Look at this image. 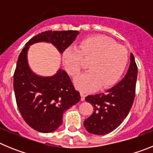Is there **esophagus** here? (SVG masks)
I'll return each mask as SVG.
<instances>
[{"label":"esophagus","instance_id":"obj_1","mask_svg":"<svg viewBox=\"0 0 153 153\" xmlns=\"http://www.w3.org/2000/svg\"><path fill=\"white\" fill-rule=\"evenodd\" d=\"M80 96H81V100L83 101L85 100V97H86V95H85L83 93H80Z\"/></svg>","mask_w":153,"mask_h":153}]
</instances>
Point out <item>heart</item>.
<instances>
[{
  "mask_svg": "<svg viewBox=\"0 0 153 153\" xmlns=\"http://www.w3.org/2000/svg\"><path fill=\"white\" fill-rule=\"evenodd\" d=\"M82 59L90 60L88 72L74 79L82 91L106 90L118 82L128 63V53L123 46L102 35L87 36L76 49L68 48L63 53V63L69 74L76 76L83 68Z\"/></svg>",
  "mask_w": 153,
  "mask_h": 153,
  "instance_id": "obj_1",
  "label": "heart"
}]
</instances>
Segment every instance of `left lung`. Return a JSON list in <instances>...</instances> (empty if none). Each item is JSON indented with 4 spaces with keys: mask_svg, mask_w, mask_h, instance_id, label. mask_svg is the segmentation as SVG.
I'll return each mask as SVG.
<instances>
[{
    "mask_svg": "<svg viewBox=\"0 0 153 153\" xmlns=\"http://www.w3.org/2000/svg\"><path fill=\"white\" fill-rule=\"evenodd\" d=\"M137 73V65L131 53L129 70L120 83L106 93L86 97V101L91 104L94 110L83 123L87 132L99 136L105 135L122 123L134 101Z\"/></svg>",
    "mask_w": 153,
    "mask_h": 153,
    "instance_id": "obj_1",
    "label": "left lung"
}]
</instances>
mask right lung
I'll list each match as a JSON object with an SVG mask.
<instances>
[{
    "instance_id": "add662e5",
    "label": "right lung",
    "mask_w": 153,
    "mask_h": 153,
    "mask_svg": "<svg viewBox=\"0 0 153 153\" xmlns=\"http://www.w3.org/2000/svg\"><path fill=\"white\" fill-rule=\"evenodd\" d=\"M77 30H48L31 38L18 56L13 74V89L17 107L24 121L40 132H51L63 123V114L80 100L79 91L74 88L64 70L52 76L33 74L27 63L29 46L37 42H49L61 53L72 44Z\"/></svg>"
}]
</instances>
